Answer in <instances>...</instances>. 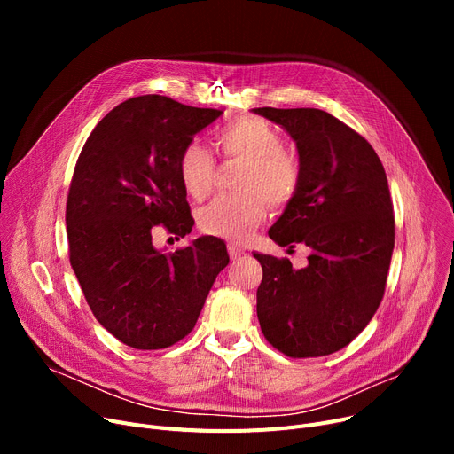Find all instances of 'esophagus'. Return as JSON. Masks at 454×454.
<instances>
[{
    "label": "esophagus",
    "mask_w": 454,
    "mask_h": 454,
    "mask_svg": "<svg viewBox=\"0 0 454 454\" xmlns=\"http://www.w3.org/2000/svg\"><path fill=\"white\" fill-rule=\"evenodd\" d=\"M228 254H230V257L231 259H237L239 255H243L245 254V250L239 247V245H235V243H228Z\"/></svg>",
    "instance_id": "obj_1"
}]
</instances>
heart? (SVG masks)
<instances>
[{
    "instance_id": "b5f03b06",
    "label": "heart",
    "mask_w": 454,
    "mask_h": 454,
    "mask_svg": "<svg viewBox=\"0 0 454 454\" xmlns=\"http://www.w3.org/2000/svg\"><path fill=\"white\" fill-rule=\"evenodd\" d=\"M217 145L226 158L247 161L237 195H219L199 211V226L209 235L247 241L267 217V200L285 204L300 184V163L285 151L283 136L265 119L243 117L217 134ZM217 163L213 154L193 141L178 158V176L185 193L206 199L215 184Z\"/></svg>"
}]
</instances>
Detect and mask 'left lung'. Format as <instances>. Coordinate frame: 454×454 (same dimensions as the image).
Instances as JSON below:
<instances>
[{
    "mask_svg": "<svg viewBox=\"0 0 454 454\" xmlns=\"http://www.w3.org/2000/svg\"><path fill=\"white\" fill-rule=\"evenodd\" d=\"M296 141L300 184L269 230L279 247L311 248L305 269L254 254L263 267L257 318L265 339L294 359L348 346L383 300L394 250V206L370 143L318 108H254Z\"/></svg>",
    "mask_w": 454,
    "mask_h": 454,
    "instance_id": "obj_1",
    "label": "left lung"
}]
</instances>
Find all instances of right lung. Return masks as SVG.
<instances>
[{
    "label": "right lung",
    "instance_id": "right-lung-1",
    "mask_svg": "<svg viewBox=\"0 0 454 454\" xmlns=\"http://www.w3.org/2000/svg\"><path fill=\"white\" fill-rule=\"evenodd\" d=\"M221 114L139 95L101 119L77 160L66 204L69 263L93 317L134 349L169 348L189 335L230 261L211 235L173 254L153 245L158 224L191 233L178 158Z\"/></svg>",
    "mask_w": 454,
    "mask_h": 454
}]
</instances>
